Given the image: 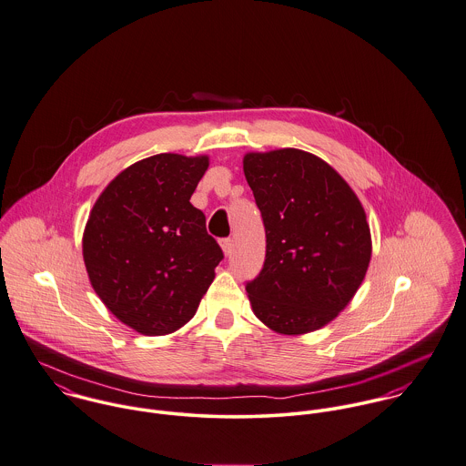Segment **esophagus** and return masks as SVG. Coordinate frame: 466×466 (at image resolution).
<instances>
[{
  "mask_svg": "<svg viewBox=\"0 0 466 466\" xmlns=\"http://www.w3.org/2000/svg\"><path fill=\"white\" fill-rule=\"evenodd\" d=\"M219 245H221V250H223V254L228 258V256L232 254V248H234V245H232V239H221V241H219Z\"/></svg>",
  "mask_w": 466,
  "mask_h": 466,
  "instance_id": "esophagus-1",
  "label": "esophagus"
}]
</instances>
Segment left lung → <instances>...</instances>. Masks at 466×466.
I'll list each match as a JSON object with an SVG mask.
<instances>
[{"instance_id": "1", "label": "left lung", "mask_w": 466, "mask_h": 466, "mask_svg": "<svg viewBox=\"0 0 466 466\" xmlns=\"http://www.w3.org/2000/svg\"><path fill=\"white\" fill-rule=\"evenodd\" d=\"M243 171L266 230L264 266L247 293L271 330L330 323L364 280L371 236L358 195L323 158L297 148L248 152Z\"/></svg>"}]
</instances>
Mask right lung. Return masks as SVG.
Wrapping results in <instances>:
<instances>
[{"label": "right lung", "mask_w": 466, "mask_h": 466, "mask_svg": "<svg viewBox=\"0 0 466 466\" xmlns=\"http://www.w3.org/2000/svg\"><path fill=\"white\" fill-rule=\"evenodd\" d=\"M208 157L158 154L123 169L91 208L82 254L93 289L119 321L145 336L184 327L223 252L191 195Z\"/></svg>", "instance_id": "1"}]
</instances>
